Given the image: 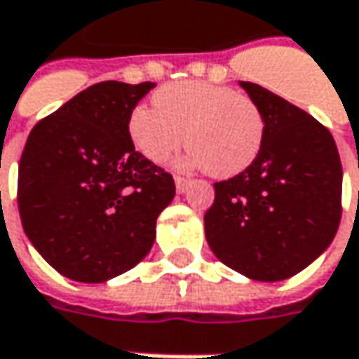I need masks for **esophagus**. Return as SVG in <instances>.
<instances>
[{"label": "esophagus", "mask_w": 359, "mask_h": 359, "mask_svg": "<svg viewBox=\"0 0 359 359\" xmlns=\"http://www.w3.org/2000/svg\"><path fill=\"white\" fill-rule=\"evenodd\" d=\"M175 187H177V192H184L191 187V180L184 177H175Z\"/></svg>", "instance_id": "obj_1"}]
</instances>
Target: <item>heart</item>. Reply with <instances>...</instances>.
<instances>
[{
  "mask_svg": "<svg viewBox=\"0 0 359 359\" xmlns=\"http://www.w3.org/2000/svg\"><path fill=\"white\" fill-rule=\"evenodd\" d=\"M155 105H139L129 135L151 163H165L182 142L184 165L229 179L250 167L264 142V117L250 97L203 81L172 83L155 93Z\"/></svg>",
  "mask_w": 359,
  "mask_h": 359,
  "instance_id": "1",
  "label": "heart"
}]
</instances>
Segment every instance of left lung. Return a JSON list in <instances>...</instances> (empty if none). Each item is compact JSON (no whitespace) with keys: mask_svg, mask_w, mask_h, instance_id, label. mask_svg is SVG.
Listing matches in <instances>:
<instances>
[{"mask_svg":"<svg viewBox=\"0 0 359 359\" xmlns=\"http://www.w3.org/2000/svg\"><path fill=\"white\" fill-rule=\"evenodd\" d=\"M264 117V142L246 170L215 184L204 215L210 250L258 282L302 272L332 244L341 217V163L334 137L306 111L241 81Z\"/></svg>","mask_w":359,"mask_h":359,"instance_id":"8db88e82","label":"left lung"}]
</instances>
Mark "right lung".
<instances>
[{"label": "right lung", "instance_id": "1", "mask_svg": "<svg viewBox=\"0 0 359 359\" xmlns=\"http://www.w3.org/2000/svg\"><path fill=\"white\" fill-rule=\"evenodd\" d=\"M155 83L103 81L39 121L19 161L21 224L59 274L99 284L153 248L175 180L135 151L133 109Z\"/></svg>", "mask_w": 359, "mask_h": 359}]
</instances>
